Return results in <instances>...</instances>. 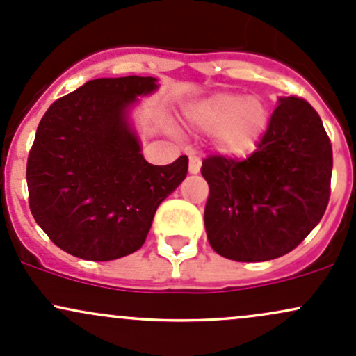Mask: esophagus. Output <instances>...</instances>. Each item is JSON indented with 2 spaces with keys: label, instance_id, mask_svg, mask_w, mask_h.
<instances>
[{
  "label": "esophagus",
  "instance_id": "1",
  "mask_svg": "<svg viewBox=\"0 0 356 356\" xmlns=\"http://www.w3.org/2000/svg\"><path fill=\"white\" fill-rule=\"evenodd\" d=\"M200 168H202V161H200V158L198 156H190V166H188L190 173L197 175L200 171Z\"/></svg>",
  "mask_w": 356,
  "mask_h": 356
}]
</instances>
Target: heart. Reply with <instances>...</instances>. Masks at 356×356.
Listing matches in <instances>:
<instances>
[{"mask_svg":"<svg viewBox=\"0 0 356 356\" xmlns=\"http://www.w3.org/2000/svg\"><path fill=\"white\" fill-rule=\"evenodd\" d=\"M200 129L215 133L223 153L242 156L252 151L269 122V111L259 97L218 92L191 107L188 113Z\"/></svg>","mask_w":356,"mask_h":356,"instance_id":"b5f03b06","label":"heart"}]
</instances>
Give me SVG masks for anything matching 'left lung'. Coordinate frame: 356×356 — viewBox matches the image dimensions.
<instances>
[{"label": "left lung", "instance_id": "1", "mask_svg": "<svg viewBox=\"0 0 356 356\" xmlns=\"http://www.w3.org/2000/svg\"><path fill=\"white\" fill-rule=\"evenodd\" d=\"M331 170L333 149L316 111L298 95L281 99L252 154L202 161L211 249L237 262L296 249L325 215Z\"/></svg>", "mask_w": 356, "mask_h": 356}]
</instances>
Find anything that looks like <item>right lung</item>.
Wrapping results in <instances>:
<instances>
[{
    "instance_id": "obj_1",
    "label": "right lung",
    "mask_w": 356,
    "mask_h": 356,
    "mask_svg": "<svg viewBox=\"0 0 356 356\" xmlns=\"http://www.w3.org/2000/svg\"><path fill=\"white\" fill-rule=\"evenodd\" d=\"M156 79H95L55 101L26 161L31 215L62 250L114 261L141 249L159 203L188 173V158L147 163L126 122Z\"/></svg>"
}]
</instances>
